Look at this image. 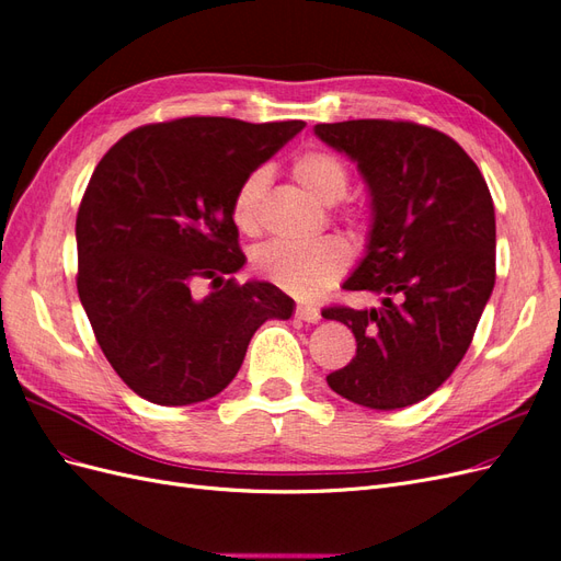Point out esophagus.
Instances as JSON below:
<instances>
[{"label": "esophagus", "mask_w": 561, "mask_h": 561, "mask_svg": "<svg viewBox=\"0 0 561 561\" xmlns=\"http://www.w3.org/2000/svg\"><path fill=\"white\" fill-rule=\"evenodd\" d=\"M295 316L304 322H318L320 320V309L309 307V304H299V307L295 309Z\"/></svg>", "instance_id": "34e87169"}]
</instances>
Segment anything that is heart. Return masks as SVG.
I'll use <instances>...</instances> for the list:
<instances>
[{"instance_id":"heart-1","label":"heart","mask_w":561,"mask_h":561,"mask_svg":"<svg viewBox=\"0 0 561 561\" xmlns=\"http://www.w3.org/2000/svg\"><path fill=\"white\" fill-rule=\"evenodd\" d=\"M293 180L320 203H336L348 192L351 173L330 149H304L293 159ZM268 175L262 168L248 173L231 196V219L241 233H257L262 196ZM351 266V248L339 236L309 243L268 241L252 252V268L280 290L297 297H316L328 290Z\"/></svg>"}]
</instances>
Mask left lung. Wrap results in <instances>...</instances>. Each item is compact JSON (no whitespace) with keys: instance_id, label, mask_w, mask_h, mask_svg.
Segmentation results:
<instances>
[{"instance_id":"8db88e82","label":"left lung","mask_w":561,"mask_h":561,"mask_svg":"<svg viewBox=\"0 0 561 561\" xmlns=\"http://www.w3.org/2000/svg\"><path fill=\"white\" fill-rule=\"evenodd\" d=\"M313 130L358 163L371 194L367 254L344 290L381 299L322 309L358 344L328 383L369 410H400L443 386L472 342L496 280L494 201L463 147L435 128L355 118Z\"/></svg>"}]
</instances>
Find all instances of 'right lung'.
<instances>
[{"mask_svg": "<svg viewBox=\"0 0 561 561\" xmlns=\"http://www.w3.org/2000/svg\"><path fill=\"white\" fill-rule=\"evenodd\" d=\"M307 126L182 116L126 133L100 159L77 213V290L105 358L140 398L203 402L241 369L252 334L295 301L245 264L231 196ZM210 279L215 294L193 297Z\"/></svg>", "mask_w": 561, "mask_h": 561, "instance_id": "add662e5", "label": "right lung"}]
</instances>
